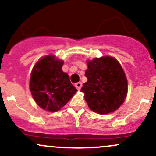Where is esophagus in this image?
I'll return each instance as SVG.
<instances>
[{"label": "esophagus", "mask_w": 156, "mask_h": 156, "mask_svg": "<svg viewBox=\"0 0 156 156\" xmlns=\"http://www.w3.org/2000/svg\"><path fill=\"white\" fill-rule=\"evenodd\" d=\"M75 87L77 88V90H80L82 87V83L81 82H78V83H75Z\"/></svg>", "instance_id": "1"}]
</instances>
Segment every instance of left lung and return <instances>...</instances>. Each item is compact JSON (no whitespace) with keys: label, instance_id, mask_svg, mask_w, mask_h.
Here are the masks:
<instances>
[{"label":"left lung","instance_id":"1","mask_svg":"<svg viewBox=\"0 0 156 156\" xmlns=\"http://www.w3.org/2000/svg\"><path fill=\"white\" fill-rule=\"evenodd\" d=\"M81 92L91 110L108 114L119 108L127 94V80L121 64L109 56L95 58L87 61Z\"/></svg>","mask_w":156,"mask_h":156}]
</instances>
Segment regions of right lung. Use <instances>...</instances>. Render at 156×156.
<instances>
[{"label": "right lung", "mask_w": 156, "mask_h": 156, "mask_svg": "<svg viewBox=\"0 0 156 156\" xmlns=\"http://www.w3.org/2000/svg\"><path fill=\"white\" fill-rule=\"evenodd\" d=\"M63 64L54 55H47L37 61L31 73L32 97L39 107L49 112L59 110L77 92L69 75L61 69Z\"/></svg>", "instance_id": "add662e5"}]
</instances>
